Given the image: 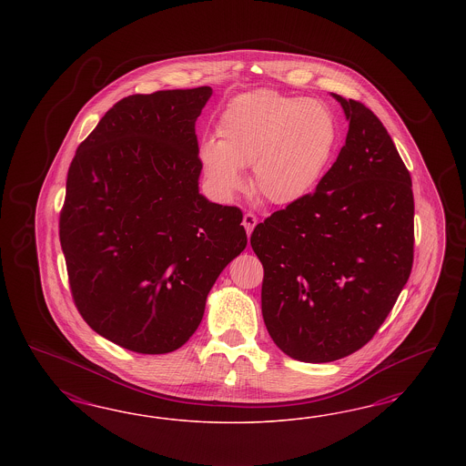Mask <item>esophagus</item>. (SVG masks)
I'll return each mask as SVG.
<instances>
[{"mask_svg": "<svg viewBox=\"0 0 466 466\" xmlns=\"http://www.w3.org/2000/svg\"><path fill=\"white\" fill-rule=\"evenodd\" d=\"M258 224V218H256V215L251 212L246 213L244 215V218H242V226L246 228V232H248V236H251V232H253L254 227Z\"/></svg>", "mask_w": 466, "mask_h": 466, "instance_id": "34e87169", "label": "esophagus"}]
</instances>
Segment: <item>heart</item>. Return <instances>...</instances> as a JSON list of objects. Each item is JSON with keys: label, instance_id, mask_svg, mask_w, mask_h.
Returning a JSON list of instances; mask_svg holds the SVG:
<instances>
[{"label": "heart", "instance_id": "b5f03b06", "mask_svg": "<svg viewBox=\"0 0 466 466\" xmlns=\"http://www.w3.org/2000/svg\"><path fill=\"white\" fill-rule=\"evenodd\" d=\"M218 141L199 148L201 167L220 197L244 184L240 167L251 166L256 195L290 205L323 177L333 157L339 125L325 102L253 90L230 100L218 117Z\"/></svg>", "mask_w": 466, "mask_h": 466}]
</instances>
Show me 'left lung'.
Returning a JSON list of instances; mask_svg holds the SVG:
<instances>
[{"mask_svg":"<svg viewBox=\"0 0 466 466\" xmlns=\"http://www.w3.org/2000/svg\"><path fill=\"white\" fill-rule=\"evenodd\" d=\"M349 133L316 191L254 227L269 337L300 362H331L381 328L413 265L409 169L380 117L337 94Z\"/></svg>","mask_w":466,"mask_h":466,"instance_id":"1","label":"left lung"}]
</instances>
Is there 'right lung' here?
Here are the masks:
<instances>
[{"instance_id":"right-lung-1","label":"right lung","mask_w":466,"mask_h":466,"mask_svg":"<svg viewBox=\"0 0 466 466\" xmlns=\"http://www.w3.org/2000/svg\"><path fill=\"white\" fill-rule=\"evenodd\" d=\"M210 96H127L71 160L59 213L71 297L86 325L131 352L183 347L248 244L240 208L198 193L195 123Z\"/></svg>"}]
</instances>
